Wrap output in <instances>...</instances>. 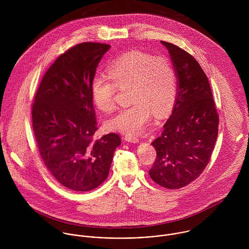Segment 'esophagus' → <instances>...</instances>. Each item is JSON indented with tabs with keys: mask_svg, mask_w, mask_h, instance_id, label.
Returning a JSON list of instances; mask_svg holds the SVG:
<instances>
[{
	"mask_svg": "<svg viewBox=\"0 0 249 249\" xmlns=\"http://www.w3.org/2000/svg\"><path fill=\"white\" fill-rule=\"evenodd\" d=\"M124 140L127 141V142H134V143L139 142V138H137L135 136H132V135H125L124 136Z\"/></svg>",
	"mask_w": 249,
	"mask_h": 249,
	"instance_id": "34e87169",
	"label": "esophagus"
}]
</instances>
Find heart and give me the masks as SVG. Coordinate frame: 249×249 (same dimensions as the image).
I'll use <instances>...</instances> for the list:
<instances>
[{
    "mask_svg": "<svg viewBox=\"0 0 249 249\" xmlns=\"http://www.w3.org/2000/svg\"><path fill=\"white\" fill-rule=\"evenodd\" d=\"M108 72L110 77L102 73L93 77L91 91L95 105L104 112H111L115 108L116 87H130L129 100L132 104L107 121V127L111 130L140 134L149 124L152 112L162 117L176 102L177 72L165 55L153 56L132 51L111 63Z\"/></svg>",
    "mask_w": 249,
    "mask_h": 249,
    "instance_id": "obj_1",
    "label": "heart"
}]
</instances>
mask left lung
<instances>
[{
  "label": "left lung",
  "instance_id": "left-lung-1",
  "mask_svg": "<svg viewBox=\"0 0 249 249\" xmlns=\"http://www.w3.org/2000/svg\"><path fill=\"white\" fill-rule=\"evenodd\" d=\"M161 43L177 72L178 92L161 136L151 142L157 156L149 176L158 185L177 190L198 178L208 165L217 138L218 115L199 63L178 46Z\"/></svg>",
  "mask_w": 249,
  "mask_h": 249
}]
</instances>
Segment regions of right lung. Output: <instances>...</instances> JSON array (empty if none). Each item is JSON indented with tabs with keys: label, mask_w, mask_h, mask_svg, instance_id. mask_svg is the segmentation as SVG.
Masks as SVG:
<instances>
[{
	"label": "right lung",
	"mask_w": 249,
	"mask_h": 249,
	"mask_svg": "<svg viewBox=\"0 0 249 249\" xmlns=\"http://www.w3.org/2000/svg\"><path fill=\"white\" fill-rule=\"evenodd\" d=\"M111 46L85 42L61 54L44 74L33 105V126L42 160L62 186L76 192L108 177L120 136L94 140L98 130L91 85Z\"/></svg>",
	"instance_id": "1"
}]
</instances>
